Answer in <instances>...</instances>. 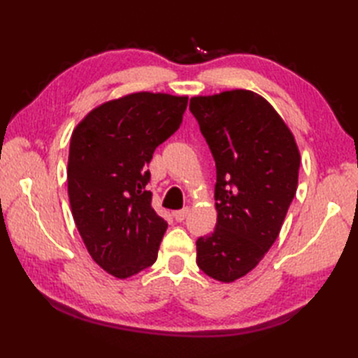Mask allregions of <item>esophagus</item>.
I'll use <instances>...</instances> for the list:
<instances>
[{"instance_id":"obj_1","label":"esophagus","mask_w":358,"mask_h":358,"mask_svg":"<svg viewBox=\"0 0 358 358\" xmlns=\"http://www.w3.org/2000/svg\"><path fill=\"white\" fill-rule=\"evenodd\" d=\"M187 214H189V209L187 208L181 209V210H175L173 212V218L177 220V222H183V220L187 217Z\"/></svg>"}]
</instances>
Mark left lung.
Here are the masks:
<instances>
[{
	"mask_svg": "<svg viewBox=\"0 0 358 358\" xmlns=\"http://www.w3.org/2000/svg\"><path fill=\"white\" fill-rule=\"evenodd\" d=\"M189 109L217 167V224L196 240V264L231 283L277 240L296 192L300 152L277 110L250 90L194 96Z\"/></svg>",
	"mask_w": 358,
	"mask_h": 358,
	"instance_id": "left-lung-1",
	"label": "left lung"
}]
</instances>
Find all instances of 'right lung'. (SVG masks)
Masks as SVG:
<instances>
[{"mask_svg": "<svg viewBox=\"0 0 358 358\" xmlns=\"http://www.w3.org/2000/svg\"><path fill=\"white\" fill-rule=\"evenodd\" d=\"M186 108L187 96L136 92L98 106L72 132V215L90 257L113 277H132L157 260L167 223L150 206L148 166Z\"/></svg>", "mask_w": 358, "mask_h": 358, "instance_id": "1", "label": "right lung"}]
</instances>
